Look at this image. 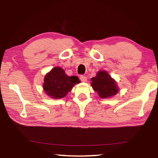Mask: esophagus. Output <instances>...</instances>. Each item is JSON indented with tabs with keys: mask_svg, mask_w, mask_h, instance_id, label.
<instances>
[{
	"mask_svg": "<svg viewBox=\"0 0 158 158\" xmlns=\"http://www.w3.org/2000/svg\"><path fill=\"white\" fill-rule=\"evenodd\" d=\"M80 79L81 80L82 82H86L87 81V77L85 76H80Z\"/></svg>",
	"mask_w": 158,
	"mask_h": 158,
	"instance_id": "esophagus-1",
	"label": "esophagus"
}]
</instances>
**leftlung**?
Returning <instances> with one entry per match:
<instances>
[{"label":"left lung","instance_id":"1","mask_svg":"<svg viewBox=\"0 0 158 158\" xmlns=\"http://www.w3.org/2000/svg\"><path fill=\"white\" fill-rule=\"evenodd\" d=\"M91 86L101 98H109L118 92L117 83L106 71L98 72L97 76L91 78Z\"/></svg>","mask_w":158,"mask_h":158}]
</instances>
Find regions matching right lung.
Returning <instances> with one entry per match:
<instances>
[{
	"label": "right lung",
	"mask_w": 158,
	"mask_h": 158,
	"mask_svg": "<svg viewBox=\"0 0 158 158\" xmlns=\"http://www.w3.org/2000/svg\"><path fill=\"white\" fill-rule=\"evenodd\" d=\"M80 82L78 77L68 76L62 68L55 67L44 76L43 89L53 99H61L66 96L76 84Z\"/></svg>",
	"instance_id": "1"
}]
</instances>
